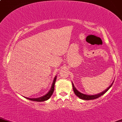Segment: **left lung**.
<instances>
[{
    "label": "left lung",
    "instance_id": "8db88e82",
    "mask_svg": "<svg viewBox=\"0 0 122 122\" xmlns=\"http://www.w3.org/2000/svg\"><path fill=\"white\" fill-rule=\"evenodd\" d=\"M113 82H114V81H113L111 85H110V86H109V87H108L106 89V90H104V91H103L102 92L100 93H98V94H96V95H85V94L82 93H80L79 91H78V90L76 89V87H75V85H74V84L73 83L72 81H71V84H72V87H73V89L74 93H75V95H76V96H77V97H79L80 99H82V100H93V99H97V98H98V97H100L101 96H102L103 95H104V94H105V93H106V92H107V90H109V89H110V87H111V86H112Z\"/></svg>",
    "mask_w": 122,
    "mask_h": 122
}]
</instances>
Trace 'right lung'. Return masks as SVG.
<instances>
[{"label":"right lung","instance_id":"1","mask_svg":"<svg viewBox=\"0 0 122 122\" xmlns=\"http://www.w3.org/2000/svg\"><path fill=\"white\" fill-rule=\"evenodd\" d=\"M56 77H57V76H55V78H54L53 79V81L52 85V86H51V89H50L49 91L45 95L42 96V97H37V98H28V97H25L26 99H28V100H32V101H35V102H44L48 100V99L51 97L53 93L54 89H55V84L56 80Z\"/></svg>","mask_w":122,"mask_h":122}]
</instances>
